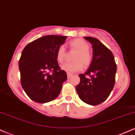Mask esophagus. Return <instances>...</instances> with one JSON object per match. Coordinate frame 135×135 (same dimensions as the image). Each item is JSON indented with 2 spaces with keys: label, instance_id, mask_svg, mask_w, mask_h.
Returning <instances> with one entry per match:
<instances>
[{
  "label": "esophagus",
  "instance_id": "34e87169",
  "mask_svg": "<svg viewBox=\"0 0 135 135\" xmlns=\"http://www.w3.org/2000/svg\"><path fill=\"white\" fill-rule=\"evenodd\" d=\"M72 74H67V77H68V79H70L71 77H72Z\"/></svg>",
  "mask_w": 135,
  "mask_h": 135
}]
</instances>
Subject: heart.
I'll list each match as a JSON object with an SVG mask.
<instances>
[{"mask_svg":"<svg viewBox=\"0 0 135 135\" xmlns=\"http://www.w3.org/2000/svg\"><path fill=\"white\" fill-rule=\"evenodd\" d=\"M69 46L72 49L76 51L73 60L74 61L65 63L61 66L63 70L68 74H73L83 70L84 66L87 67L90 65L92 61V56L89 52V45L86 41L81 38H75L69 42ZM65 56V48L63 45L59 46L56 53V58L58 63H62L64 61Z\"/></svg>","mask_w":135,"mask_h":135,"instance_id":"b5f03b06","label":"heart"}]
</instances>
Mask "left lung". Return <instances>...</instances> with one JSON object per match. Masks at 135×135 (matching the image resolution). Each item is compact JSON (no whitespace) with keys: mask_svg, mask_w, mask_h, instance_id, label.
<instances>
[{"mask_svg":"<svg viewBox=\"0 0 135 135\" xmlns=\"http://www.w3.org/2000/svg\"><path fill=\"white\" fill-rule=\"evenodd\" d=\"M84 38L92 44L93 55L88 70L79 75L80 80L76 90L82 101L97 105L107 99L114 88L117 65L112 52L98 39Z\"/></svg>","mask_w":135,"mask_h":135,"instance_id":"8db88e82","label":"left lung"}]
</instances>
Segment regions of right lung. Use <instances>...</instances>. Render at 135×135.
<instances>
[{
    "label": "right lung",
    "instance_id": "right-lung-1",
    "mask_svg": "<svg viewBox=\"0 0 135 135\" xmlns=\"http://www.w3.org/2000/svg\"><path fill=\"white\" fill-rule=\"evenodd\" d=\"M66 37L49 35L28 44L19 60L20 81L31 100L44 103L55 100L67 79L56 58L57 49Z\"/></svg>",
    "mask_w": 135,
    "mask_h": 135
}]
</instances>
